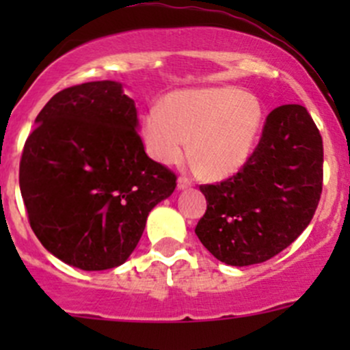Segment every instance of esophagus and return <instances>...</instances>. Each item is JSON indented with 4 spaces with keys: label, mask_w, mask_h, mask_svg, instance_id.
I'll return each mask as SVG.
<instances>
[{
    "label": "esophagus",
    "mask_w": 350,
    "mask_h": 350,
    "mask_svg": "<svg viewBox=\"0 0 350 350\" xmlns=\"http://www.w3.org/2000/svg\"><path fill=\"white\" fill-rule=\"evenodd\" d=\"M193 186V181L189 178H186V176H181V178L178 179V189H188Z\"/></svg>",
    "instance_id": "esophagus-1"
}]
</instances>
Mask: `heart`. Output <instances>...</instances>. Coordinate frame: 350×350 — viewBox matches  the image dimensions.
Segmentation results:
<instances>
[{"instance_id": "heart-1", "label": "heart", "mask_w": 350, "mask_h": 350, "mask_svg": "<svg viewBox=\"0 0 350 350\" xmlns=\"http://www.w3.org/2000/svg\"><path fill=\"white\" fill-rule=\"evenodd\" d=\"M264 109L259 98L235 86L171 93L144 115L140 133L155 161L179 164L188 154L208 178H225L245 164Z\"/></svg>"}]
</instances>
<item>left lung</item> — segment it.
<instances>
[{
	"mask_svg": "<svg viewBox=\"0 0 350 350\" xmlns=\"http://www.w3.org/2000/svg\"><path fill=\"white\" fill-rule=\"evenodd\" d=\"M323 183V144L301 105L274 108L259 144L241 171L217 185H201L206 211L195 232L230 266L271 259L308 227Z\"/></svg>",
	"mask_w": 350,
	"mask_h": 350,
	"instance_id": "8db88e82",
	"label": "left lung"
}]
</instances>
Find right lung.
Wrapping results in <instances>:
<instances>
[{
    "label": "right lung",
    "mask_w": 350,
    "mask_h": 350,
    "mask_svg": "<svg viewBox=\"0 0 350 350\" xmlns=\"http://www.w3.org/2000/svg\"><path fill=\"white\" fill-rule=\"evenodd\" d=\"M20 161V191L42 245L83 271L129 259L176 174L152 161L135 101L116 81L66 88L35 118Z\"/></svg>",
    "instance_id": "right-lung-1"
}]
</instances>
